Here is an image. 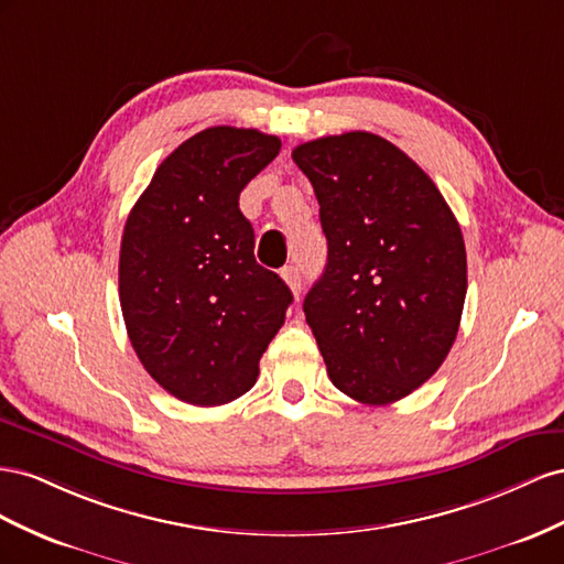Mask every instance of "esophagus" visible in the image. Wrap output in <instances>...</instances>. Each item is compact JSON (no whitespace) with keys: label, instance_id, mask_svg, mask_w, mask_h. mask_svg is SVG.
Returning a JSON list of instances; mask_svg holds the SVG:
<instances>
[{"label":"esophagus","instance_id":"esophagus-1","mask_svg":"<svg viewBox=\"0 0 564 564\" xmlns=\"http://www.w3.org/2000/svg\"><path fill=\"white\" fill-rule=\"evenodd\" d=\"M281 276L288 283V288L293 291V295L300 297V293H302V273H300V269L295 264H288V267L281 269Z\"/></svg>","mask_w":564,"mask_h":564}]
</instances>
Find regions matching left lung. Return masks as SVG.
Wrapping results in <instances>:
<instances>
[{
	"label": "left lung",
	"instance_id": "1",
	"mask_svg": "<svg viewBox=\"0 0 564 564\" xmlns=\"http://www.w3.org/2000/svg\"><path fill=\"white\" fill-rule=\"evenodd\" d=\"M318 200L328 262L304 316L333 384L368 406L409 397L444 364L468 262L440 188L394 143L345 132L293 151Z\"/></svg>",
	"mask_w": 564,
	"mask_h": 564
}]
</instances>
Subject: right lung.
<instances>
[{"label": "right lung", "instance_id": "right-lung-1", "mask_svg": "<svg viewBox=\"0 0 564 564\" xmlns=\"http://www.w3.org/2000/svg\"><path fill=\"white\" fill-rule=\"evenodd\" d=\"M281 139L207 127L158 165L120 246V307L149 376L193 406L246 394L293 293L254 260L240 191Z\"/></svg>", "mask_w": 564, "mask_h": 564}]
</instances>
